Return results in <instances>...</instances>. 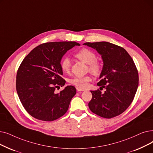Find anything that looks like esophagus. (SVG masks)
<instances>
[{"mask_svg": "<svg viewBox=\"0 0 153 153\" xmlns=\"http://www.w3.org/2000/svg\"><path fill=\"white\" fill-rule=\"evenodd\" d=\"M77 91H79V92H81V91H85V89H82V88H77Z\"/></svg>", "mask_w": 153, "mask_h": 153, "instance_id": "obj_1", "label": "esophagus"}]
</instances>
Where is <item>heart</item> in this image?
Segmentation results:
<instances>
[{
	"label": "heart",
	"instance_id": "b5f03b06",
	"mask_svg": "<svg viewBox=\"0 0 153 153\" xmlns=\"http://www.w3.org/2000/svg\"><path fill=\"white\" fill-rule=\"evenodd\" d=\"M75 56L85 64H89V69L92 74L95 75L100 74L102 70V65L100 62L96 60V54L92 51L86 48H82L76 53ZM71 67V62L69 58H63L61 62L62 71L65 73H68L70 71ZM91 81V76L86 75L84 76H75L71 78L69 82L71 84L77 88L84 89L88 87Z\"/></svg>",
	"mask_w": 153,
	"mask_h": 153
}]
</instances>
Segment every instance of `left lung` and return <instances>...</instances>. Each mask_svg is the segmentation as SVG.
<instances>
[{"instance_id":"left-lung-1","label":"left lung","mask_w":153,"mask_h":153,"mask_svg":"<svg viewBox=\"0 0 153 153\" xmlns=\"http://www.w3.org/2000/svg\"><path fill=\"white\" fill-rule=\"evenodd\" d=\"M101 55L103 68L97 85L91 91L92 97L88 105L99 116L110 119L122 114L131 105L136 93L138 71L132 57L124 48L108 42H85ZM104 88L105 91H100Z\"/></svg>"}]
</instances>
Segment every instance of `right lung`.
<instances>
[{"label":"right lung","instance_id":"obj_1","mask_svg":"<svg viewBox=\"0 0 153 153\" xmlns=\"http://www.w3.org/2000/svg\"><path fill=\"white\" fill-rule=\"evenodd\" d=\"M76 42H46L37 46L20 65L16 76V90L24 109L36 119L52 121L67 112L72 98L76 94L73 85H68L59 93L65 81L61 60Z\"/></svg>","mask_w":153,"mask_h":153}]
</instances>
